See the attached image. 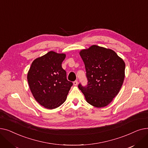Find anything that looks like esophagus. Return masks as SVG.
Listing matches in <instances>:
<instances>
[{
    "mask_svg": "<svg viewBox=\"0 0 148 148\" xmlns=\"http://www.w3.org/2000/svg\"><path fill=\"white\" fill-rule=\"evenodd\" d=\"M73 84H74V85H75V86H77V85L78 84V81H77V80L74 81V82H73Z\"/></svg>",
    "mask_w": 148,
    "mask_h": 148,
    "instance_id": "esophagus-1",
    "label": "esophagus"
}]
</instances>
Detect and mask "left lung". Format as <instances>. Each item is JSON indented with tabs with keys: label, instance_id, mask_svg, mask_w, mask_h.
Wrapping results in <instances>:
<instances>
[{
	"label": "left lung",
	"instance_id": "obj_1",
	"mask_svg": "<svg viewBox=\"0 0 148 148\" xmlns=\"http://www.w3.org/2000/svg\"><path fill=\"white\" fill-rule=\"evenodd\" d=\"M86 71L88 84L79 88L86 101L101 108L118 95L125 77V64L113 50L96 45L80 52Z\"/></svg>",
	"mask_w": 148,
	"mask_h": 148
}]
</instances>
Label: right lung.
Returning a JSON list of instances; mask_svg holds the SVG:
<instances>
[{"instance_id": "add662e5", "label": "right lung", "mask_w": 148, "mask_h": 148, "mask_svg": "<svg viewBox=\"0 0 148 148\" xmlns=\"http://www.w3.org/2000/svg\"><path fill=\"white\" fill-rule=\"evenodd\" d=\"M66 55L51 51L35 59L27 73L31 92L36 101L48 109L56 108L66 99L73 83L62 67Z\"/></svg>"}]
</instances>
